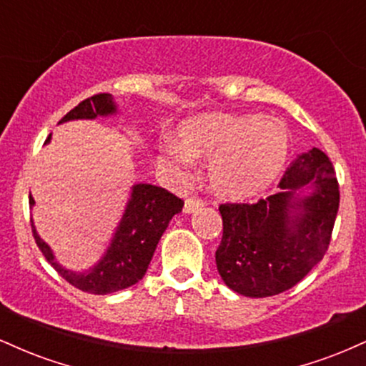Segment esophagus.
Segmentation results:
<instances>
[{"label":"esophagus","mask_w":366,"mask_h":366,"mask_svg":"<svg viewBox=\"0 0 366 366\" xmlns=\"http://www.w3.org/2000/svg\"><path fill=\"white\" fill-rule=\"evenodd\" d=\"M203 207H204L203 199H197V197H189V199H186V203H184V213L191 215V213L197 212V209H201Z\"/></svg>","instance_id":"34e87169"}]
</instances>
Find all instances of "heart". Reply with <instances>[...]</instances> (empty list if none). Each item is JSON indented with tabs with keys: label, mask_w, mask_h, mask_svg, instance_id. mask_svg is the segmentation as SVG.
Segmentation results:
<instances>
[{
	"label": "heart",
	"mask_w": 366,
	"mask_h": 366,
	"mask_svg": "<svg viewBox=\"0 0 366 366\" xmlns=\"http://www.w3.org/2000/svg\"><path fill=\"white\" fill-rule=\"evenodd\" d=\"M180 144L170 142V158L189 165L209 157L208 177L220 194L249 199L264 191L284 169L291 136L284 122L262 115H201L180 125Z\"/></svg>",
	"instance_id": "b5f03b06"
}]
</instances>
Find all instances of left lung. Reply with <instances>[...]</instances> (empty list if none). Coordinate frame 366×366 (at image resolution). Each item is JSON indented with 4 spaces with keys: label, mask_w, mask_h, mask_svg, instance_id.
<instances>
[{
    "label": "left lung",
    "mask_w": 366,
    "mask_h": 366,
    "mask_svg": "<svg viewBox=\"0 0 366 366\" xmlns=\"http://www.w3.org/2000/svg\"><path fill=\"white\" fill-rule=\"evenodd\" d=\"M279 189L254 204L218 208L224 222L215 253L218 274L242 296L268 297L294 287L329 247L339 209V184L329 157L318 148L301 153Z\"/></svg>",
    "instance_id": "1"
}]
</instances>
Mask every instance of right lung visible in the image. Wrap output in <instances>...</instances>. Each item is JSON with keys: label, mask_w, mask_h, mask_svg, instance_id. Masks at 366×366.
<instances>
[{"label": "right lung", "mask_w": 366, "mask_h": 366, "mask_svg": "<svg viewBox=\"0 0 366 366\" xmlns=\"http://www.w3.org/2000/svg\"><path fill=\"white\" fill-rule=\"evenodd\" d=\"M115 113V99L112 94L103 92L79 103L74 110L63 117L60 124L70 120H94L96 117H110ZM49 141H51V136H48L46 144ZM29 204L34 207L32 196H29ZM182 207L184 201L167 189L151 186V184L132 186L127 207L117 225L110 246L107 247L102 259L86 272H72L63 268L54 259L51 247L37 234L32 220L31 225L41 253L66 282L84 292L110 294L127 289L144 277L158 241L169 227L172 217L182 212Z\"/></svg>", "instance_id": "right-lung-1"}]
</instances>
